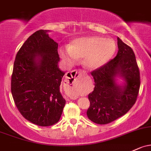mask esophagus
<instances>
[{"label":"esophagus","instance_id":"obj_1","mask_svg":"<svg viewBox=\"0 0 151 151\" xmlns=\"http://www.w3.org/2000/svg\"><path fill=\"white\" fill-rule=\"evenodd\" d=\"M83 73H85L84 71L81 70H73L72 71V72L69 73H67L68 76H69L70 78H73L76 79V80H78V79L81 78V77L82 74ZM68 78H70L69 77H68ZM72 97H70V99H72ZM74 99H75V97H74Z\"/></svg>","mask_w":151,"mask_h":151}]
</instances>
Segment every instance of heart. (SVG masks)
<instances>
[{
  "label": "heart",
  "instance_id": "1",
  "mask_svg": "<svg viewBox=\"0 0 151 151\" xmlns=\"http://www.w3.org/2000/svg\"><path fill=\"white\" fill-rule=\"evenodd\" d=\"M116 45L114 41L99 37L79 39L70 47L60 50V56L68 64H73L78 58H84V64L91 69L105 64L114 55Z\"/></svg>",
  "mask_w": 151,
  "mask_h": 151
}]
</instances>
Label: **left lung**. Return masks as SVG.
Segmentation results:
<instances>
[{
	"instance_id": "1",
	"label": "left lung",
	"mask_w": 151,
	"mask_h": 151,
	"mask_svg": "<svg viewBox=\"0 0 151 151\" xmlns=\"http://www.w3.org/2000/svg\"><path fill=\"white\" fill-rule=\"evenodd\" d=\"M117 45L119 50L114 59L91 73L95 86L88 94L90 106L86 114L96 124H108L125 114L139 93L140 70L133 50L119 37ZM116 77L124 79V85L116 83Z\"/></svg>"
}]
</instances>
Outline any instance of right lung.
I'll use <instances>...</instances> for the list:
<instances>
[{
  "mask_svg": "<svg viewBox=\"0 0 151 151\" xmlns=\"http://www.w3.org/2000/svg\"><path fill=\"white\" fill-rule=\"evenodd\" d=\"M48 30L32 35L17 52L11 93L22 116L33 124L51 126L60 119L65 100L60 86L65 73L58 67V44Z\"/></svg>",
  "mask_w": 151,
  "mask_h": 151,
  "instance_id": "add662e5",
  "label": "right lung"
}]
</instances>
